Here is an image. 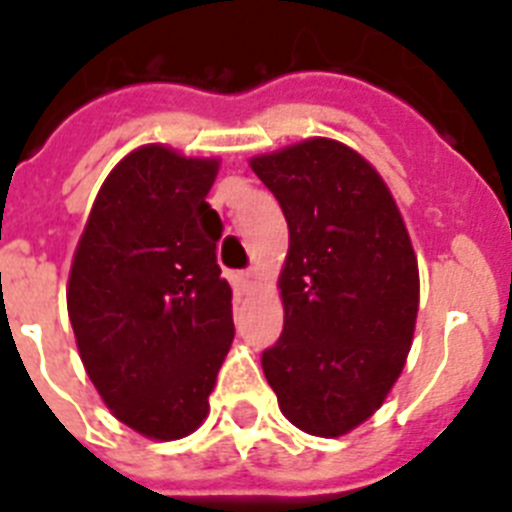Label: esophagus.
<instances>
[{
    "mask_svg": "<svg viewBox=\"0 0 512 512\" xmlns=\"http://www.w3.org/2000/svg\"><path fill=\"white\" fill-rule=\"evenodd\" d=\"M242 284H244V289H247V292H255L257 286H260V270H257V268L244 270Z\"/></svg>",
    "mask_w": 512,
    "mask_h": 512,
    "instance_id": "34e87169",
    "label": "esophagus"
}]
</instances>
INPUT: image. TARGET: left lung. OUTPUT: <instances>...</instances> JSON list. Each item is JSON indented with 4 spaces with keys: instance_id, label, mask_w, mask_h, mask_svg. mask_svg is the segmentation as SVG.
I'll return each mask as SVG.
<instances>
[{
    "instance_id": "left-lung-1",
    "label": "left lung",
    "mask_w": 512,
    "mask_h": 512,
    "mask_svg": "<svg viewBox=\"0 0 512 512\" xmlns=\"http://www.w3.org/2000/svg\"><path fill=\"white\" fill-rule=\"evenodd\" d=\"M249 165L289 226L284 331L263 352L265 378L297 429L342 436L384 405L413 342L421 284L405 220L342 141H299Z\"/></svg>"
}]
</instances>
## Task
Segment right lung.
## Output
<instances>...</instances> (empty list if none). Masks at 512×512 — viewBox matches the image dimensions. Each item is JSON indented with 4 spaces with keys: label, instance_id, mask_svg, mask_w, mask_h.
<instances>
[{
    "label": "right lung",
    "instance_id": "1",
    "mask_svg": "<svg viewBox=\"0 0 512 512\" xmlns=\"http://www.w3.org/2000/svg\"><path fill=\"white\" fill-rule=\"evenodd\" d=\"M218 160L147 144L112 168L78 239L68 315L91 384L149 439L199 429L234 342L220 218L205 197Z\"/></svg>",
    "mask_w": 512,
    "mask_h": 512
}]
</instances>
